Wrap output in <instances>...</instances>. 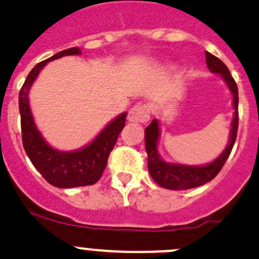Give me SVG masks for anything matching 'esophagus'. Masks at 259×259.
Segmentation results:
<instances>
[{
	"instance_id": "34e87169",
	"label": "esophagus",
	"mask_w": 259,
	"mask_h": 259,
	"mask_svg": "<svg viewBox=\"0 0 259 259\" xmlns=\"http://www.w3.org/2000/svg\"><path fill=\"white\" fill-rule=\"evenodd\" d=\"M151 117V107L148 104H137L132 107L128 112V121L130 122H140L145 123Z\"/></svg>"
}]
</instances>
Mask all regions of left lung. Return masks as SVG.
I'll return each mask as SVG.
<instances>
[{
    "label": "left lung",
    "instance_id": "obj_1",
    "mask_svg": "<svg viewBox=\"0 0 259 259\" xmlns=\"http://www.w3.org/2000/svg\"><path fill=\"white\" fill-rule=\"evenodd\" d=\"M206 65L211 73L219 74L229 88L233 96V108L234 117L232 121V128L229 133V141L225 150L210 163L200 166L183 165V163H172L162 160L158 153L157 145L160 140V126L157 119H153L145 128V146L148 156V171L151 178L161 188L170 190H188V189L198 188L213 180L219 174L225 161L229 157L232 148L234 146L238 131V87L234 79L230 75L229 69L224 63L213 54L205 53Z\"/></svg>",
    "mask_w": 259,
    "mask_h": 259
}]
</instances>
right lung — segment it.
Returning a JSON list of instances; mask_svg holds the SVG:
<instances>
[{
    "label": "right lung",
    "instance_id": "right-lung-1",
    "mask_svg": "<svg viewBox=\"0 0 259 259\" xmlns=\"http://www.w3.org/2000/svg\"><path fill=\"white\" fill-rule=\"evenodd\" d=\"M80 54L81 50L79 48L66 49L35 65L19 94L22 145L25 151L42 178L53 186L61 189L93 185L101 179L109 153L126 123L127 113L124 112L109 122L91 143L75 151H60L51 147L37 130L29 102V92L32 84L49 61Z\"/></svg>",
    "mask_w": 259,
    "mask_h": 259
}]
</instances>
